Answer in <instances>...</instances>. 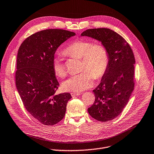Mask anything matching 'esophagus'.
I'll list each match as a JSON object with an SVG mask.
<instances>
[{
	"label": "esophagus",
	"mask_w": 154,
	"mask_h": 154,
	"mask_svg": "<svg viewBox=\"0 0 154 154\" xmlns=\"http://www.w3.org/2000/svg\"><path fill=\"white\" fill-rule=\"evenodd\" d=\"M71 96L73 97H75V96L79 95L80 94V93H79V92H71Z\"/></svg>",
	"instance_id": "1"
}]
</instances>
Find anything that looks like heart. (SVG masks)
<instances>
[{
	"mask_svg": "<svg viewBox=\"0 0 154 154\" xmlns=\"http://www.w3.org/2000/svg\"><path fill=\"white\" fill-rule=\"evenodd\" d=\"M64 53L70 56L83 59L79 74L70 77L62 83L65 91L80 92L93 86L94 78L100 79L105 74L109 63L106 48L101 44H94L91 41L79 40L70 43L64 50ZM53 69L59 77L66 74V68L63 59L56 56L53 60Z\"/></svg>",
	"mask_w": 154,
	"mask_h": 154,
	"instance_id": "heart-1",
	"label": "heart"
}]
</instances>
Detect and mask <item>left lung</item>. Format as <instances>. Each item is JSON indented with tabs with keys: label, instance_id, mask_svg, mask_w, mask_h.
<instances>
[{
	"label": "left lung",
	"instance_id": "8db88e82",
	"mask_svg": "<svg viewBox=\"0 0 154 154\" xmlns=\"http://www.w3.org/2000/svg\"><path fill=\"white\" fill-rule=\"evenodd\" d=\"M81 36L100 42L107 49L108 68L93 90L95 101L88 111L100 122L112 120L122 113L134 90L135 61L132 50L120 35L108 28L89 29Z\"/></svg>",
	"mask_w": 154,
	"mask_h": 154
}]
</instances>
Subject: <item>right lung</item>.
<instances>
[{
    "label": "right lung",
    "instance_id": "1",
    "mask_svg": "<svg viewBox=\"0 0 154 154\" xmlns=\"http://www.w3.org/2000/svg\"><path fill=\"white\" fill-rule=\"evenodd\" d=\"M75 35L63 29H45L28 37L19 49L16 88L27 111L44 125L61 121L72 98L68 92L56 94L59 83L52 65L59 46Z\"/></svg>",
    "mask_w": 154,
    "mask_h": 154
}]
</instances>
